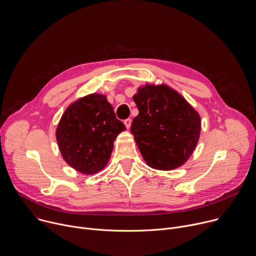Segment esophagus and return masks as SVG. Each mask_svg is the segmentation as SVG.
Masks as SVG:
<instances>
[{
	"label": "esophagus",
	"mask_w": 256,
	"mask_h": 256,
	"mask_svg": "<svg viewBox=\"0 0 256 256\" xmlns=\"http://www.w3.org/2000/svg\"><path fill=\"white\" fill-rule=\"evenodd\" d=\"M124 126H126V128H130V126H132V120H130V118H126V120H124Z\"/></svg>",
	"instance_id": "esophagus-1"
}]
</instances>
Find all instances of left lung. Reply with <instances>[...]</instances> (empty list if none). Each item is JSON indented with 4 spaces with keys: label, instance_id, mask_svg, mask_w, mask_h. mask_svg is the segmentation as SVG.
<instances>
[{
    "label": "left lung",
    "instance_id": "8db88e82",
    "mask_svg": "<svg viewBox=\"0 0 256 256\" xmlns=\"http://www.w3.org/2000/svg\"><path fill=\"white\" fill-rule=\"evenodd\" d=\"M134 101L138 109L130 132L151 168L173 170L194 153L200 134V116L177 91L167 85H144Z\"/></svg>",
    "mask_w": 256,
    "mask_h": 256
}]
</instances>
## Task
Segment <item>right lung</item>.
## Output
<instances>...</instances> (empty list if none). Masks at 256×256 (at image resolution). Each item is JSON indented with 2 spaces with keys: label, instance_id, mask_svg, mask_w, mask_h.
<instances>
[{
  "label": "right lung",
  "instance_id": "obj_1",
  "mask_svg": "<svg viewBox=\"0 0 256 256\" xmlns=\"http://www.w3.org/2000/svg\"><path fill=\"white\" fill-rule=\"evenodd\" d=\"M124 124L105 95L89 94L68 106L56 130L64 160L83 174L102 170L110 159L114 142Z\"/></svg>",
  "mask_w": 256,
  "mask_h": 256
}]
</instances>
